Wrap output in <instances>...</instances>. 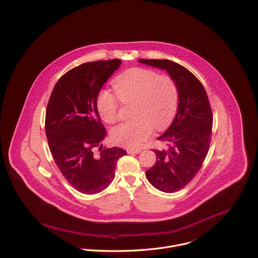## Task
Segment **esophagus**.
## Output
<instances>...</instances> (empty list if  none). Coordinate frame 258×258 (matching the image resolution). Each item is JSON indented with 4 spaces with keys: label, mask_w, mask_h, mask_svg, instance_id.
I'll use <instances>...</instances> for the list:
<instances>
[{
    "label": "esophagus",
    "mask_w": 258,
    "mask_h": 258,
    "mask_svg": "<svg viewBox=\"0 0 258 258\" xmlns=\"http://www.w3.org/2000/svg\"><path fill=\"white\" fill-rule=\"evenodd\" d=\"M126 152H127V154H140L142 152V150H140V149H136V150L127 149Z\"/></svg>",
    "instance_id": "obj_1"
}]
</instances>
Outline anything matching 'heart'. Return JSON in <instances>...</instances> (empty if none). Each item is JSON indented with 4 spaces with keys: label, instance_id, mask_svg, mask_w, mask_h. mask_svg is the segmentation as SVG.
Listing matches in <instances>:
<instances>
[{
    "label": "heart",
    "instance_id": "heart-1",
    "mask_svg": "<svg viewBox=\"0 0 258 258\" xmlns=\"http://www.w3.org/2000/svg\"><path fill=\"white\" fill-rule=\"evenodd\" d=\"M109 89H101L95 100L97 111L107 123H114L119 117V101H135L132 115L136 118L122 122L111 132L113 143L125 148H138L147 141L154 127L166 128L173 120L179 105V87L168 74L134 67L117 75Z\"/></svg>",
    "mask_w": 258,
    "mask_h": 258
}]
</instances>
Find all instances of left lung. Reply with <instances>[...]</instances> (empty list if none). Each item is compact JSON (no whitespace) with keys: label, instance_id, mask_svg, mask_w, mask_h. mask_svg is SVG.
<instances>
[{"label":"left lung","instance_id":"left-lung-1","mask_svg":"<svg viewBox=\"0 0 258 258\" xmlns=\"http://www.w3.org/2000/svg\"><path fill=\"white\" fill-rule=\"evenodd\" d=\"M139 62L165 69L179 87L177 114L158 138L166 148L154 151L157 161L146 172L149 182L158 190L177 192L192 181L208 154L213 124L209 99L199 79L184 66L166 59Z\"/></svg>","mask_w":258,"mask_h":258}]
</instances>
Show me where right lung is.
<instances>
[{
  "mask_svg": "<svg viewBox=\"0 0 258 258\" xmlns=\"http://www.w3.org/2000/svg\"><path fill=\"white\" fill-rule=\"evenodd\" d=\"M121 60L83 63L66 72L55 84L45 117V131L55 164L78 192L92 195L113 180L116 163L126 155L122 149L94 148L105 138L95 100L102 85Z\"/></svg>",
  "mask_w": 258,
  "mask_h": 258,
  "instance_id": "obj_1",
  "label": "right lung"
}]
</instances>
